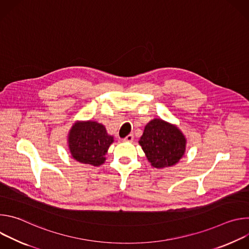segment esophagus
I'll list each match as a JSON object with an SVG mask.
<instances>
[{"mask_svg":"<svg viewBox=\"0 0 249 249\" xmlns=\"http://www.w3.org/2000/svg\"><path fill=\"white\" fill-rule=\"evenodd\" d=\"M133 140H134L133 134H129L128 136H126V138L123 139V141H125V142H133Z\"/></svg>","mask_w":249,"mask_h":249,"instance_id":"esophagus-1","label":"esophagus"}]
</instances>
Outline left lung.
<instances>
[{
  "label": "left lung",
  "instance_id": "left-lung-1",
  "mask_svg": "<svg viewBox=\"0 0 249 249\" xmlns=\"http://www.w3.org/2000/svg\"><path fill=\"white\" fill-rule=\"evenodd\" d=\"M139 144L151 165L160 169L173 166L182 159L187 141L175 124L155 118L145 126Z\"/></svg>",
  "mask_w": 249,
  "mask_h": 249
}]
</instances>
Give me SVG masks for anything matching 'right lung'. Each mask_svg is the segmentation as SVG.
Here are the masks:
<instances>
[{"label":"right lung","instance_id":"add662e5","mask_svg":"<svg viewBox=\"0 0 249 249\" xmlns=\"http://www.w3.org/2000/svg\"><path fill=\"white\" fill-rule=\"evenodd\" d=\"M114 137L96 121H76L68 134V148L72 158L84 164L99 166L105 162V155Z\"/></svg>","mask_w":249,"mask_h":249}]
</instances>
